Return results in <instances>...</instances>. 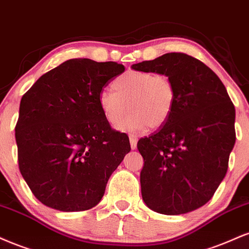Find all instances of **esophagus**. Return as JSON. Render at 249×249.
<instances>
[{
  "instance_id": "34e87169",
  "label": "esophagus",
  "mask_w": 249,
  "mask_h": 249,
  "mask_svg": "<svg viewBox=\"0 0 249 249\" xmlns=\"http://www.w3.org/2000/svg\"><path fill=\"white\" fill-rule=\"evenodd\" d=\"M129 140H130V147L134 150V149H136V145H137V137L134 135V134H130Z\"/></svg>"
}]
</instances>
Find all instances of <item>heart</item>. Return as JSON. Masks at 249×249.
Masks as SVG:
<instances>
[{"mask_svg":"<svg viewBox=\"0 0 249 249\" xmlns=\"http://www.w3.org/2000/svg\"><path fill=\"white\" fill-rule=\"evenodd\" d=\"M113 90H102L99 104L108 124L121 128L139 130L148 124L157 129L170 118L176 100V87L166 74L149 71H127L112 84Z\"/></svg>","mask_w":249,"mask_h":249,"instance_id":"b5f03b06","label":"heart"}]
</instances>
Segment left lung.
<instances>
[{
  "mask_svg": "<svg viewBox=\"0 0 249 249\" xmlns=\"http://www.w3.org/2000/svg\"><path fill=\"white\" fill-rule=\"evenodd\" d=\"M131 67L169 75L176 87L170 118L137 142L144 160L143 200L168 215L199 209L227 172L235 143L234 105L218 75L192 55L171 52Z\"/></svg>",
  "mask_w": 249,
  "mask_h": 249,
  "instance_id": "1",
  "label": "left lung"
}]
</instances>
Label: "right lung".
I'll return each instance as SVG.
<instances>
[{
    "label": "right lung",
    "instance_id": "obj_1",
    "mask_svg": "<svg viewBox=\"0 0 249 249\" xmlns=\"http://www.w3.org/2000/svg\"><path fill=\"white\" fill-rule=\"evenodd\" d=\"M124 72L114 61L75 58L43 74L22 96L15 127L18 168L44 205L85 211L101 200L130 143L108 124L99 95Z\"/></svg>",
    "mask_w": 249,
    "mask_h": 249
}]
</instances>
